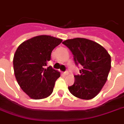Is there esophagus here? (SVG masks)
Segmentation results:
<instances>
[{
    "mask_svg": "<svg viewBox=\"0 0 124 124\" xmlns=\"http://www.w3.org/2000/svg\"><path fill=\"white\" fill-rule=\"evenodd\" d=\"M63 74H64V75H69V72L68 71H65L64 73H63Z\"/></svg>",
    "mask_w": 124,
    "mask_h": 124,
    "instance_id": "34e87169",
    "label": "esophagus"
}]
</instances>
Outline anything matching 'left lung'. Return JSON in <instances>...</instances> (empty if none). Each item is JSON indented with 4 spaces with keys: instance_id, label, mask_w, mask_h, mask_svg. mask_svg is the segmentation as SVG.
<instances>
[{
    "instance_id": "obj_1",
    "label": "left lung",
    "mask_w": 124,
    "mask_h": 124,
    "mask_svg": "<svg viewBox=\"0 0 124 124\" xmlns=\"http://www.w3.org/2000/svg\"><path fill=\"white\" fill-rule=\"evenodd\" d=\"M72 52L77 65H81V75H75V83L69 91L84 100L94 98L107 81L111 68V57L108 51L95 41L85 38L67 39L63 42Z\"/></svg>"
}]
</instances>
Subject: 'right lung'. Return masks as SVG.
<instances>
[{
    "label": "right lung",
    "instance_id": "add662e5",
    "mask_svg": "<svg viewBox=\"0 0 124 124\" xmlns=\"http://www.w3.org/2000/svg\"><path fill=\"white\" fill-rule=\"evenodd\" d=\"M61 42V39L42 35L24 41L16 49L13 59L16 81L32 99L47 98L53 93L60 73L45 66L51 60L53 49Z\"/></svg>",
    "mask_w": 124,
    "mask_h": 124
}]
</instances>
